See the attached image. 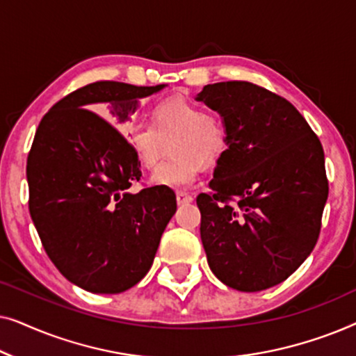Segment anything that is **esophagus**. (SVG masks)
I'll return each mask as SVG.
<instances>
[{"mask_svg":"<svg viewBox=\"0 0 356 356\" xmlns=\"http://www.w3.org/2000/svg\"><path fill=\"white\" fill-rule=\"evenodd\" d=\"M177 202H178V206H184V204L193 202V196H191V194H188V193L178 191L177 193Z\"/></svg>","mask_w":356,"mask_h":356,"instance_id":"1","label":"esophagus"}]
</instances>
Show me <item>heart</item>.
<instances>
[{"instance_id": "heart-1", "label": "heart", "mask_w": 356, "mask_h": 356, "mask_svg": "<svg viewBox=\"0 0 356 356\" xmlns=\"http://www.w3.org/2000/svg\"><path fill=\"white\" fill-rule=\"evenodd\" d=\"M128 139L139 162L154 168L168 154L172 159L152 173V183L173 189L189 188L201 167L217 163L227 149L225 123L213 113L184 99H170L154 111V124L138 121Z\"/></svg>"}]
</instances>
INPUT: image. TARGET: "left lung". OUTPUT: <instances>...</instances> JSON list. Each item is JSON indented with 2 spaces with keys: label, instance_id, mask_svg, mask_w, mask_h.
Instances as JSON below:
<instances>
[{
  "label": "left lung",
  "instance_id": "8db88e82",
  "mask_svg": "<svg viewBox=\"0 0 356 356\" xmlns=\"http://www.w3.org/2000/svg\"><path fill=\"white\" fill-rule=\"evenodd\" d=\"M196 100L220 113L228 134L211 193L196 199L209 267L230 289H270L319 238L329 196L323 145L289 100L252 82L204 86Z\"/></svg>",
  "mask_w": 356,
  "mask_h": 356
}]
</instances>
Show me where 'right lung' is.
<instances>
[{
	"label": "right lung",
	"mask_w": 356,
	"mask_h": 356,
	"mask_svg": "<svg viewBox=\"0 0 356 356\" xmlns=\"http://www.w3.org/2000/svg\"><path fill=\"white\" fill-rule=\"evenodd\" d=\"M163 84L99 81L43 116L27 157L29 211L56 269L92 293H121L152 266L177 212L167 186L129 193L140 162L118 128ZM99 104L102 116L87 111Z\"/></svg>",
	"instance_id": "add662e5"
}]
</instances>
